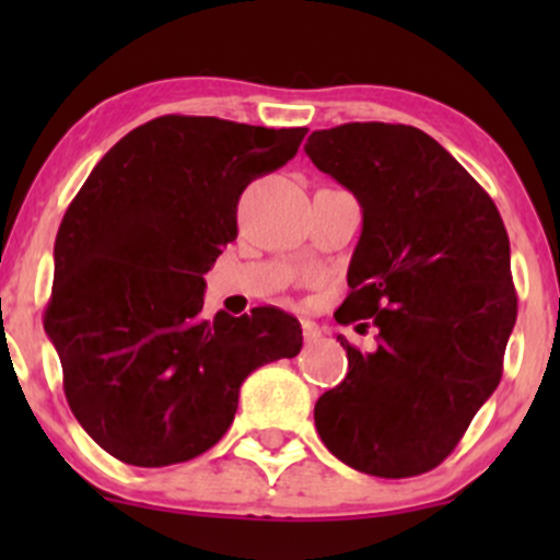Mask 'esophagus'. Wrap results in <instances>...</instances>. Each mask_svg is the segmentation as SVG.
<instances>
[{
    "label": "esophagus",
    "mask_w": 560,
    "mask_h": 560,
    "mask_svg": "<svg viewBox=\"0 0 560 560\" xmlns=\"http://www.w3.org/2000/svg\"><path fill=\"white\" fill-rule=\"evenodd\" d=\"M302 337H305L307 345H316L320 342V329L313 320H302Z\"/></svg>",
    "instance_id": "esophagus-1"
}]
</instances>
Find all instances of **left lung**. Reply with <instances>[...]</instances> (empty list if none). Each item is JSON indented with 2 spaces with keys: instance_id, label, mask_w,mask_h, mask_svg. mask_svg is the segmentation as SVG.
Masks as SVG:
<instances>
[{
  "instance_id": "1",
  "label": "left lung",
  "mask_w": 560,
  "mask_h": 560,
  "mask_svg": "<svg viewBox=\"0 0 560 560\" xmlns=\"http://www.w3.org/2000/svg\"><path fill=\"white\" fill-rule=\"evenodd\" d=\"M305 152L363 210L350 294L334 318H371L378 329L371 352L337 337L347 376L318 397L316 429L355 471H432L503 376L516 324L503 218L471 173L413 126L324 128Z\"/></svg>"
}]
</instances>
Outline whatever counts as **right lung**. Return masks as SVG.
<instances>
[{
  "label": "right lung",
  "mask_w": 560,
  "mask_h": 560,
  "mask_svg": "<svg viewBox=\"0 0 560 560\" xmlns=\"http://www.w3.org/2000/svg\"><path fill=\"white\" fill-rule=\"evenodd\" d=\"M305 133L163 115L126 133L70 202L44 331L70 410L113 458H197L226 434L244 378L300 352V320L284 311L199 313L242 191L298 155Z\"/></svg>",
  "instance_id": "right-lung-1"
}]
</instances>
